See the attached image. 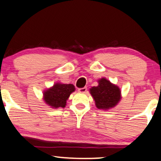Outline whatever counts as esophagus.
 <instances>
[{"instance_id": "1", "label": "esophagus", "mask_w": 161, "mask_h": 161, "mask_svg": "<svg viewBox=\"0 0 161 161\" xmlns=\"http://www.w3.org/2000/svg\"><path fill=\"white\" fill-rule=\"evenodd\" d=\"M87 88L86 87H82V88H80L78 90V91L80 92H81V93H85V92H87Z\"/></svg>"}]
</instances>
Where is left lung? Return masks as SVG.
Listing matches in <instances>:
<instances>
[{
	"mask_svg": "<svg viewBox=\"0 0 161 161\" xmlns=\"http://www.w3.org/2000/svg\"><path fill=\"white\" fill-rule=\"evenodd\" d=\"M97 87L90 89V93L94 98L97 108L106 110L114 107L121 99V91L117 86L113 85L106 79L98 81Z\"/></svg>",
	"mask_w": 161,
	"mask_h": 161,
	"instance_id": "1",
	"label": "left lung"
}]
</instances>
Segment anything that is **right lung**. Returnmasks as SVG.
I'll return each instance as SVG.
<instances>
[{"label": "right lung", "mask_w": 161, "mask_h": 161, "mask_svg": "<svg viewBox=\"0 0 161 161\" xmlns=\"http://www.w3.org/2000/svg\"><path fill=\"white\" fill-rule=\"evenodd\" d=\"M74 90L75 87L71 84H55L53 87L44 92V100L47 105L54 108H64L67 99Z\"/></svg>", "instance_id": "1"}]
</instances>
